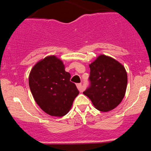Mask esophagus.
I'll list each match as a JSON object with an SVG mask.
<instances>
[{
  "mask_svg": "<svg viewBox=\"0 0 151 151\" xmlns=\"http://www.w3.org/2000/svg\"><path fill=\"white\" fill-rule=\"evenodd\" d=\"M77 89H79V91H83V88H82V86H81V83H79V84H77Z\"/></svg>",
  "mask_w": 151,
  "mask_h": 151,
  "instance_id": "esophagus-1",
  "label": "esophagus"
}]
</instances>
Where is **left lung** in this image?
Returning <instances> with one entry per match:
<instances>
[{
	"label": "left lung",
	"mask_w": 151,
	"mask_h": 151,
	"mask_svg": "<svg viewBox=\"0 0 151 151\" xmlns=\"http://www.w3.org/2000/svg\"><path fill=\"white\" fill-rule=\"evenodd\" d=\"M89 67L90 85L83 93L101 111L115 109L126 91L128 78L124 67L114 58L101 55Z\"/></svg>",
	"instance_id": "obj_1"
}]
</instances>
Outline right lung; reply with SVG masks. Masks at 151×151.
Masks as SVG:
<instances>
[{"label":"right lung","instance_id":"right-lung-1","mask_svg":"<svg viewBox=\"0 0 151 151\" xmlns=\"http://www.w3.org/2000/svg\"><path fill=\"white\" fill-rule=\"evenodd\" d=\"M71 75L61 60L46 57L35 65L29 75V86L37 105L45 113L61 117L69 112L79 94Z\"/></svg>","mask_w":151,"mask_h":151}]
</instances>
